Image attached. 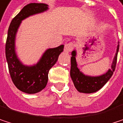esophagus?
<instances>
[{"mask_svg": "<svg viewBox=\"0 0 123 123\" xmlns=\"http://www.w3.org/2000/svg\"><path fill=\"white\" fill-rule=\"evenodd\" d=\"M72 49V43H67L65 44V46H64V52L68 54L71 51Z\"/></svg>", "mask_w": 123, "mask_h": 123, "instance_id": "1", "label": "esophagus"}]
</instances>
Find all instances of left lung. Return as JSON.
I'll use <instances>...</instances> for the list:
<instances>
[{"instance_id": "left-lung-1", "label": "left lung", "mask_w": 123, "mask_h": 123, "mask_svg": "<svg viewBox=\"0 0 123 123\" xmlns=\"http://www.w3.org/2000/svg\"><path fill=\"white\" fill-rule=\"evenodd\" d=\"M119 51V42L117 46V50L115 55L113 58L111 68L107 70V72L99 76H89L82 73L78 67V64L76 60L77 51L74 49L72 52L71 57V69L70 76L74 83V87L77 91L82 93H93L99 90L111 78L113 72L115 69V66L117 63V53Z\"/></svg>"}]
</instances>
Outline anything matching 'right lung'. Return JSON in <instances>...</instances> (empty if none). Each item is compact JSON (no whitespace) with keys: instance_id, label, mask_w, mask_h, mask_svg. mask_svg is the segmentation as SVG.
Segmentation results:
<instances>
[{"instance_id":"obj_1","label":"right lung","mask_w":123,"mask_h":123,"mask_svg":"<svg viewBox=\"0 0 123 123\" xmlns=\"http://www.w3.org/2000/svg\"><path fill=\"white\" fill-rule=\"evenodd\" d=\"M49 6L45 3H30L24 6L13 18L8 31L6 43V56L8 70L15 86L21 92L35 94L43 90L48 82L49 69L56 64L59 54L64 50V45L48 49L39 61L31 66L24 65L16 52V37L23 20L38 13L46 11Z\"/></svg>"}]
</instances>
